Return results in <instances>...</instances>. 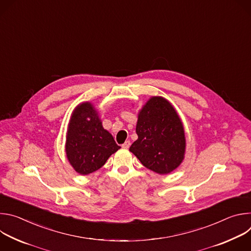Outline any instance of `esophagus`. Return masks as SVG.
I'll return each mask as SVG.
<instances>
[{
    "label": "esophagus",
    "mask_w": 251,
    "mask_h": 251,
    "mask_svg": "<svg viewBox=\"0 0 251 251\" xmlns=\"http://www.w3.org/2000/svg\"><path fill=\"white\" fill-rule=\"evenodd\" d=\"M130 146H131V142L130 141H125V143L122 145V147L125 148V149H128Z\"/></svg>",
    "instance_id": "34e87169"
}]
</instances>
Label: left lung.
<instances>
[{
	"mask_svg": "<svg viewBox=\"0 0 251 251\" xmlns=\"http://www.w3.org/2000/svg\"><path fill=\"white\" fill-rule=\"evenodd\" d=\"M138 139L130 151L151 171L164 175L184 159L186 140L174 107L162 97H152L143 107L136 126Z\"/></svg>",
	"mask_w": 251,
	"mask_h": 251,
	"instance_id": "obj_1",
	"label": "left lung"
}]
</instances>
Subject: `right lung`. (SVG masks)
<instances>
[{"mask_svg":"<svg viewBox=\"0 0 251 251\" xmlns=\"http://www.w3.org/2000/svg\"><path fill=\"white\" fill-rule=\"evenodd\" d=\"M118 149L120 146L104 130L93 106L90 103L77 106L70 119L65 145L67 159L74 169L80 175L93 173Z\"/></svg>","mask_w":251,"mask_h":251,"instance_id":"add662e5","label":"right lung"}]
</instances>
